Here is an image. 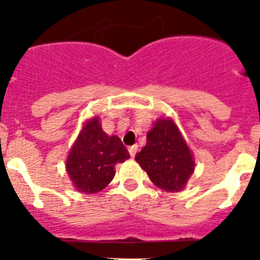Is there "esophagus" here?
Masks as SVG:
<instances>
[{
    "label": "esophagus",
    "instance_id": "esophagus-1",
    "mask_svg": "<svg viewBox=\"0 0 260 260\" xmlns=\"http://www.w3.org/2000/svg\"><path fill=\"white\" fill-rule=\"evenodd\" d=\"M137 152H138L137 144H134V146H132V147H128V153H130V156H132V157H134V156L137 155Z\"/></svg>",
    "mask_w": 260,
    "mask_h": 260
}]
</instances>
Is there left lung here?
<instances>
[{
    "label": "left lung",
    "instance_id": "8db88e82",
    "mask_svg": "<svg viewBox=\"0 0 260 260\" xmlns=\"http://www.w3.org/2000/svg\"><path fill=\"white\" fill-rule=\"evenodd\" d=\"M135 160L150 180L165 191H181L194 172L191 152L172 119L156 121Z\"/></svg>",
    "mask_w": 260,
    "mask_h": 260
}]
</instances>
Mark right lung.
<instances>
[{"label": "right lung", "instance_id": "add662e5", "mask_svg": "<svg viewBox=\"0 0 260 260\" xmlns=\"http://www.w3.org/2000/svg\"><path fill=\"white\" fill-rule=\"evenodd\" d=\"M128 157L121 139L105 134L95 117L82 128L69 153L66 169L78 191L93 194L113 180L116 164Z\"/></svg>", "mask_w": 260, "mask_h": 260}]
</instances>
